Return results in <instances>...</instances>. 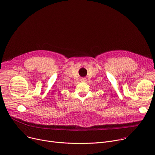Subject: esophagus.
<instances>
[{
  "instance_id": "34e87169",
  "label": "esophagus",
  "mask_w": 155,
  "mask_h": 155,
  "mask_svg": "<svg viewBox=\"0 0 155 155\" xmlns=\"http://www.w3.org/2000/svg\"><path fill=\"white\" fill-rule=\"evenodd\" d=\"M86 81V78H82L81 79V81H82V82H84V81Z\"/></svg>"
}]
</instances>
